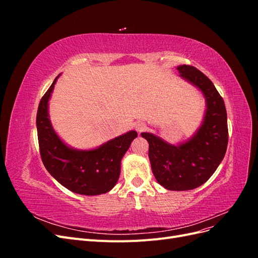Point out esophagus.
Segmentation results:
<instances>
[{"label":"esophagus","mask_w":258,"mask_h":258,"mask_svg":"<svg viewBox=\"0 0 258 258\" xmlns=\"http://www.w3.org/2000/svg\"><path fill=\"white\" fill-rule=\"evenodd\" d=\"M146 128V124L143 122V121H137L135 123V129L138 131V132H142L144 131Z\"/></svg>","instance_id":"esophagus-1"}]
</instances>
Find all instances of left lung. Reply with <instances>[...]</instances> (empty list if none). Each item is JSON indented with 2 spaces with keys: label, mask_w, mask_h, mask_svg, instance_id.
<instances>
[{
  "label": "left lung",
  "mask_w": 258,
  "mask_h": 258,
  "mask_svg": "<svg viewBox=\"0 0 258 258\" xmlns=\"http://www.w3.org/2000/svg\"><path fill=\"white\" fill-rule=\"evenodd\" d=\"M184 80L205 96L204 121L186 142L172 145L148 132V157L157 182L169 190H189L205 184L222 162L228 144L227 113L224 100L208 77L191 66H178Z\"/></svg>",
  "instance_id": "1"
}]
</instances>
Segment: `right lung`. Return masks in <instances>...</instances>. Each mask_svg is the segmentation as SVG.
Instances as JSON below:
<instances>
[{
  "label": "right lung",
  "mask_w": 258,
  "mask_h": 258,
  "mask_svg": "<svg viewBox=\"0 0 258 258\" xmlns=\"http://www.w3.org/2000/svg\"><path fill=\"white\" fill-rule=\"evenodd\" d=\"M59 76L37 108L36 128L42 161L51 176L69 190L86 196L105 194L118 181L121 158L138 134L131 130L89 151L67 145L53 130L48 114V102Z\"/></svg>",
  "instance_id": "1"
}]
</instances>
